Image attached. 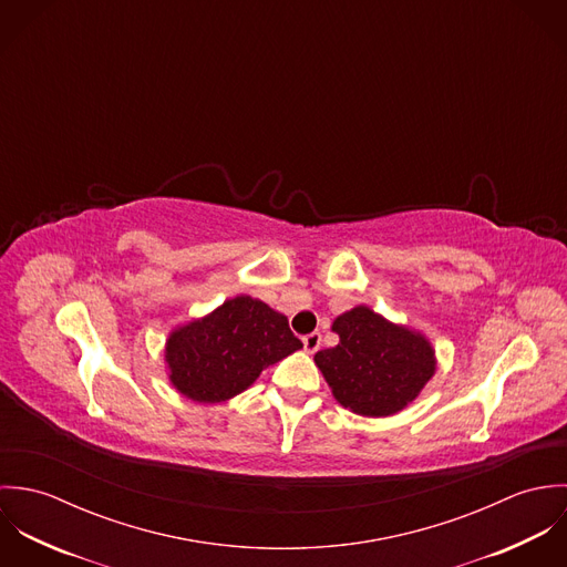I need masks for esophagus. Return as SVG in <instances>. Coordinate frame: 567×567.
Listing matches in <instances>:
<instances>
[{
  "label": "esophagus",
  "mask_w": 567,
  "mask_h": 567,
  "mask_svg": "<svg viewBox=\"0 0 567 567\" xmlns=\"http://www.w3.org/2000/svg\"><path fill=\"white\" fill-rule=\"evenodd\" d=\"M303 347L308 353H317V349L321 347V333L319 331H312L303 338Z\"/></svg>",
  "instance_id": "obj_1"
}]
</instances>
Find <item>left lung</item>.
Here are the masks:
<instances>
[{"label":"left lung","instance_id":"left-lung-1","mask_svg":"<svg viewBox=\"0 0 567 567\" xmlns=\"http://www.w3.org/2000/svg\"><path fill=\"white\" fill-rule=\"evenodd\" d=\"M338 344L315 355L338 404L362 416H391L412 404L436 373L430 338L360 303L333 319Z\"/></svg>","mask_w":567,"mask_h":567}]
</instances>
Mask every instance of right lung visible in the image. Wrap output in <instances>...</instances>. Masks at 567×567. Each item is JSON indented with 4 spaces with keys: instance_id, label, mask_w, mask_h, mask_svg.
Wrapping results in <instances>:
<instances>
[{
    "instance_id": "obj_1",
    "label": "right lung",
    "mask_w": 567,
    "mask_h": 567,
    "mask_svg": "<svg viewBox=\"0 0 567 567\" xmlns=\"http://www.w3.org/2000/svg\"><path fill=\"white\" fill-rule=\"evenodd\" d=\"M303 342L268 303L238 295L205 317L176 324L165 340V375L185 400L220 404Z\"/></svg>"
}]
</instances>
